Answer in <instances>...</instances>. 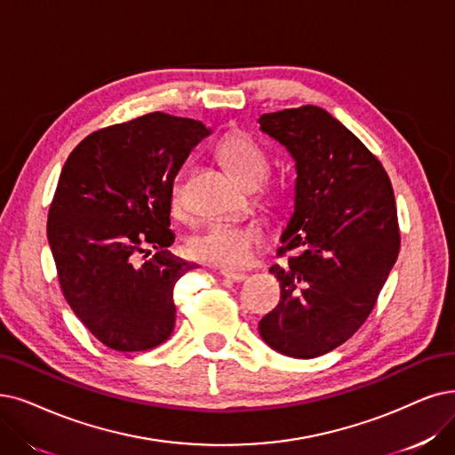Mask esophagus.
Returning <instances> with one entry per match:
<instances>
[{
	"label": "esophagus",
	"instance_id": "esophagus-1",
	"mask_svg": "<svg viewBox=\"0 0 455 455\" xmlns=\"http://www.w3.org/2000/svg\"><path fill=\"white\" fill-rule=\"evenodd\" d=\"M220 275L224 276V278H228V280H231V282H244L248 276L244 275V272H233V270H220Z\"/></svg>",
	"mask_w": 455,
	"mask_h": 455
}]
</instances>
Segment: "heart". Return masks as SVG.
Masks as SVG:
<instances>
[{"mask_svg": "<svg viewBox=\"0 0 455 455\" xmlns=\"http://www.w3.org/2000/svg\"><path fill=\"white\" fill-rule=\"evenodd\" d=\"M216 158L229 170V173L248 188H256L268 173V155L263 145L244 132H229L214 148ZM280 194L276 185H265L263 197L272 202ZM170 207L177 218H185L187 199L183 180L177 179L172 194ZM265 241V231L256 222H216L197 231L188 243L190 256L214 267L239 268L248 263L253 251Z\"/></svg>", "mask_w": 455, "mask_h": 455, "instance_id": "obj_1", "label": "heart"}]
</instances>
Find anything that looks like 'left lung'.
I'll return each mask as SVG.
<instances>
[{
	"instance_id": "8db88e82",
	"label": "left lung",
	"mask_w": 455,
	"mask_h": 455,
	"mask_svg": "<svg viewBox=\"0 0 455 455\" xmlns=\"http://www.w3.org/2000/svg\"><path fill=\"white\" fill-rule=\"evenodd\" d=\"M259 124L297 162L295 212L276 251L285 263L270 267L280 302L259 332L282 355L315 358L364 324L397 259L394 190L379 158L319 106Z\"/></svg>"
}]
</instances>
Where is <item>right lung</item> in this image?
I'll return each mask as SVG.
<instances>
[{
  "mask_svg": "<svg viewBox=\"0 0 455 455\" xmlns=\"http://www.w3.org/2000/svg\"><path fill=\"white\" fill-rule=\"evenodd\" d=\"M205 136L202 121L153 112L91 132L65 162L48 243L65 300L106 347L148 351L173 332V287L196 265L166 251L170 194ZM148 247L159 251L140 264Z\"/></svg>",
  "mask_w": 455,
  "mask_h": 455,
  "instance_id": "obj_1",
  "label": "right lung"
}]
</instances>
